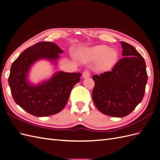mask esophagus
Segmentation results:
<instances>
[{
  "label": "esophagus",
  "mask_w": 160,
  "mask_h": 160,
  "mask_svg": "<svg viewBox=\"0 0 160 160\" xmlns=\"http://www.w3.org/2000/svg\"><path fill=\"white\" fill-rule=\"evenodd\" d=\"M89 77H90V72L89 71H85L83 72V77L84 79H86V78H88Z\"/></svg>",
  "instance_id": "esophagus-1"
}]
</instances>
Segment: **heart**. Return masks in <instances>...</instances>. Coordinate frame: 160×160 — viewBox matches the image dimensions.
Listing matches in <instances>:
<instances>
[{"mask_svg":"<svg viewBox=\"0 0 160 160\" xmlns=\"http://www.w3.org/2000/svg\"><path fill=\"white\" fill-rule=\"evenodd\" d=\"M118 59V52L109 49L106 45H98L87 49L82 55V59L85 62L96 61L97 67L99 70H105L112 67Z\"/></svg>","mask_w":160,"mask_h":160,"instance_id":"heart-1","label":"heart"}]
</instances>
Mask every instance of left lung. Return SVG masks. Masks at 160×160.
I'll return each instance as SVG.
<instances>
[{
  "label": "left lung",
  "instance_id": "1",
  "mask_svg": "<svg viewBox=\"0 0 160 160\" xmlns=\"http://www.w3.org/2000/svg\"><path fill=\"white\" fill-rule=\"evenodd\" d=\"M122 56L111 71L95 75L93 102L101 113L122 118L132 113L142 101L148 81L146 62L135 48L121 42Z\"/></svg>",
  "mask_w": 160,
  "mask_h": 160
}]
</instances>
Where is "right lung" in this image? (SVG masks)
Wrapping results in <instances>:
<instances>
[{
	"mask_svg": "<svg viewBox=\"0 0 160 160\" xmlns=\"http://www.w3.org/2000/svg\"><path fill=\"white\" fill-rule=\"evenodd\" d=\"M63 51L54 42H39L27 48L11 67L8 84L15 103L37 117L56 114L65 108L72 88L79 82L80 72L57 71L49 79L38 85L28 80L31 67L46 59L56 64Z\"/></svg>",
	"mask_w": 160,
	"mask_h": 160,
	"instance_id": "right-lung-1",
	"label": "right lung"
}]
</instances>
